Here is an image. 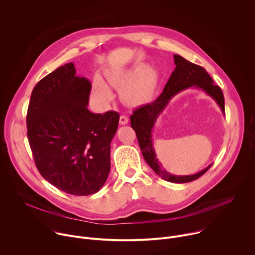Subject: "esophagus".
Masks as SVG:
<instances>
[{
	"mask_svg": "<svg viewBox=\"0 0 255 255\" xmlns=\"http://www.w3.org/2000/svg\"><path fill=\"white\" fill-rule=\"evenodd\" d=\"M128 121H129V119H128V117L127 116H120V120H119V122H120V124L121 125H126L127 123H128Z\"/></svg>",
	"mask_w": 255,
	"mask_h": 255,
	"instance_id": "1",
	"label": "esophagus"
}]
</instances>
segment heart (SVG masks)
Here are the masks:
<instances>
[{
	"mask_svg": "<svg viewBox=\"0 0 255 255\" xmlns=\"http://www.w3.org/2000/svg\"><path fill=\"white\" fill-rule=\"evenodd\" d=\"M109 84L116 89H123L125 101L136 105L148 100L157 84V74L152 68L145 69L141 66L115 74L108 79ZM92 99L99 107H106L113 100V93L101 80H96L93 87Z\"/></svg>",
	"mask_w": 255,
	"mask_h": 255,
	"instance_id": "1",
	"label": "heart"
}]
</instances>
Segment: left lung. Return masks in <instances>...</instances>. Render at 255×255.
I'll return each mask as SVG.
<instances>
[{
	"label": "left lung",
	"mask_w": 255,
	"mask_h": 255,
	"mask_svg": "<svg viewBox=\"0 0 255 255\" xmlns=\"http://www.w3.org/2000/svg\"><path fill=\"white\" fill-rule=\"evenodd\" d=\"M173 58L175 68L172 71L161 95L154 102L136 109L133 115H131L130 120L131 127L136 133L142 155L147 164L163 179L170 181V183L185 184L202 176L212 166V164L191 175L170 174L166 170L162 169L153 148L152 130L156 120L175 95L190 88L199 89L205 92L220 107L224 115L225 102L222 90L214 84L212 78L205 68L190 62L178 54H174Z\"/></svg>",
	"instance_id": "obj_1"
}]
</instances>
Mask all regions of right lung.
I'll list each match as a JSON object with an SVG mask.
<instances>
[{"label": "right lung", "instance_id": "1", "mask_svg": "<svg viewBox=\"0 0 255 255\" xmlns=\"http://www.w3.org/2000/svg\"><path fill=\"white\" fill-rule=\"evenodd\" d=\"M76 74L69 62L34 87L27 134L41 175L62 192L88 196L103 188L110 172L111 142L120 116L90 112L91 82Z\"/></svg>", "mask_w": 255, "mask_h": 255}]
</instances>
